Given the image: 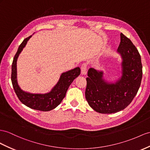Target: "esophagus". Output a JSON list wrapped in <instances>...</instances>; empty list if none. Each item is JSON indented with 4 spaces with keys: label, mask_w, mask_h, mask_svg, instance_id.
Masks as SVG:
<instances>
[{
    "label": "esophagus",
    "mask_w": 150,
    "mask_h": 150,
    "mask_svg": "<svg viewBox=\"0 0 150 150\" xmlns=\"http://www.w3.org/2000/svg\"><path fill=\"white\" fill-rule=\"evenodd\" d=\"M87 65L86 63H83L81 66V73L82 75H86L87 70Z\"/></svg>",
    "instance_id": "1"
}]
</instances>
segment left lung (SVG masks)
Returning <instances> with one entry per match:
<instances>
[{
	"label": "left lung",
	"instance_id": "1",
	"mask_svg": "<svg viewBox=\"0 0 150 150\" xmlns=\"http://www.w3.org/2000/svg\"><path fill=\"white\" fill-rule=\"evenodd\" d=\"M117 53L122 58V76L115 83L107 82L103 71L93 68L88 70L86 98L96 112L110 114L123 110L139 89L143 75L141 56L131 40L122 33Z\"/></svg>",
	"mask_w": 150,
	"mask_h": 150
}]
</instances>
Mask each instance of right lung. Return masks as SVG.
<instances>
[{
	"mask_svg": "<svg viewBox=\"0 0 150 150\" xmlns=\"http://www.w3.org/2000/svg\"><path fill=\"white\" fill-rule=\"evenodd\" d=\"M32 35L26 38L19 46L18 51L15 54L11 72V81L14 90L20 101L29 108L36 110L47 112L58 106L65 97L69 86L80 74V68L76 67L71 70L63 73L58 82L49 93L45 94H32L23 91L19 86L17 81V60L27 42Z\"/></svg>",
	"mask_w": 150,
	"mask_h": 150,
	"instance_id": "right-lung-1",
	"label": "right lung"
}]
</instances>
